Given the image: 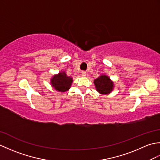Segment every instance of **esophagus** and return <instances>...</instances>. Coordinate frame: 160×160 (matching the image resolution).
<instances>
[{
    "mask_svg": "<svg viewBox=\"0 0 160 160\" xmlns=\"http://www.w3.org/2000/svg\"><path fill=\"white\" fill-rule=\"evenodd\" d=\"M86 71H81V75H82V76H86Z\"/></svg>",
    "mask_w": 160,
    "mask_h": 160,
    "instance_id": "esophagus-1",
    "label": "esophagus"
}]
</instances>
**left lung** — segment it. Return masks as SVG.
I'll return each instance as SVG.
<instances>
[{
	"label": "left lung",
	"instance_id": "obj_1",
	"mask_svg": "<svg viewBox=\"0 0 160 160\" xmlns=\"http://www.w3.org/2000/svg\"><path fill=\"white\" fill-rule=\"evenodd\" d=\"M94 84L98 92L102 94L109 93L113 87V82L107 76H100L94 80Z\"/></svg>",
	"mask_w": 160,
	"mask_h": 160
}]
</instances>
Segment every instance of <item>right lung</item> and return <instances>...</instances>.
<instances>
[{"label":"right lung","instance_id":"right-lung-1","mask_svg":"<svg viewBox=\"0 0 160 160\" xmlns=\"http://www.w3.org/2000/svg\"><path fill=\"white\" fill-rule=\"evenodd\" d=\"M51 82L56 90L64 92L71 87L73 80L71 78L67 76L65 73L62 72L54 76Z\"/></svg>","mask_w":160,"mask_h":160}]
</instances>
